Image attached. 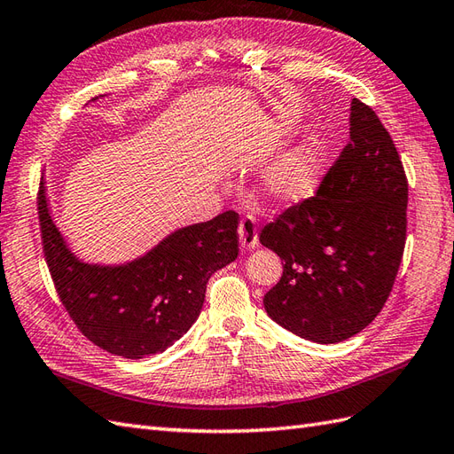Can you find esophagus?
I'll list each match as a JSON object with an SVG mask.
<instances>
[{
	"label": "esophagus",
	"mask_w": 454,
	"mask_h": 454,
	"mask_svg": "<svg viewBox=\"0 0 454 454\" xmlns=\"http://www.w3.org/2000/svg\"><path fill=\"white\" fill-rule=\"evenodd\" d=\"M239 246L241 249H253L259 244V228H257V218L253 215H246L239 220Z\"/></svg>",
	"instance_id": "34e87169"
}]
</instances>
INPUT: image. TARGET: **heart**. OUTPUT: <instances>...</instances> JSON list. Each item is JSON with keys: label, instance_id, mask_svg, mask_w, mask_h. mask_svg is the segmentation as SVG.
<instances>
[{"label": "heart", "instance_id": "1", "mask_svg": "<svg viewBox=\"0 0 454 454\" xmlns=\"http://www.w3.org/2000/svg\"><path fill=\"white\" fill-rule=\"evenodd\" d=\"M321 149L317 143L305 141L282 154L265 174L267 195L275 201H298L313 192L319 179Z\"/></svg>", "mask_w": 454, "mask_h": 454}]
</instances>
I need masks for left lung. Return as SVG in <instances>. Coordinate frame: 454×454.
I'll return each instance as SVG.
<instances>
[{
  "label": "left lung",
  "instance_id": "left-lung-1",
  "mask_svg": "<svg viewBox=\"0 0 454 454\" xmlns=\"http://www.w3.org/2000/svg\"><path fill=\"white\" fill-rule=\"evenodd\" d=\"M408 179L377 114L352 100L350 141L317 193L262 226L284 261L262 303L272 321L319 344L364 331L391 296L406 244Z\"/></svg>",
  "mask_w": 454,
  "mask_h": 454
}]
</instances>
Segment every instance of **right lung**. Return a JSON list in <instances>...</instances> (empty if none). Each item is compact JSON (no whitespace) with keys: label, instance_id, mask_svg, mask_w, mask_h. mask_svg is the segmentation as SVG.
I'll return each mask as SVG.
<instances>
[{"label":"right lung","instance_id":"add662e5","mask_svg":"<svg viewBox=\"0 0 454 454\" xmlns=\"http://www.w3.org/2000/svg\"><path fill=\"white\" fill-rule=\"evenodd\" d=\"M42 249L58 296L77 329L128 360L160 354L201 313L213 272L238 257L234 210L174 231L145 257L121 267L87 265L66 247L38 187Z\"/></svg>","mask_w":454,"mask_h":454}]
</instances>
